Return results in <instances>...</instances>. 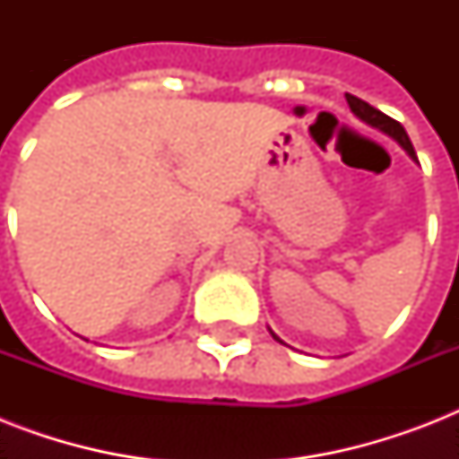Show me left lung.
I'll return each instance as SVG.
<instances>
[{
	"instance_id": "1",
	"label": "left lung",
	"mask_w": 459,
	"mask_h": 459,
	"mask_svg": "<svg viewBox=\"0 0 459 459\" xmlns=\"http://www.w3.org/2000/svg\"><path fill=\"white\" fill-rule=\"evenodd\" d=\"M345 97H348L350 109H352V114H355V117H359L364 121V124L374 126V128H378V131L388 133L391 138H395L400 143V145L405 147L410 157L417 159V152H414L412 143H410V138H407L405 128H403V126H400L398 121H395V118L385 117L384 111L374 109L371 104H367V102H364V100H359V97H355V95H345ZM273 338H276V335H273ZM276 341H279V338H276Z\"/></svg>"
}]
</instances>
